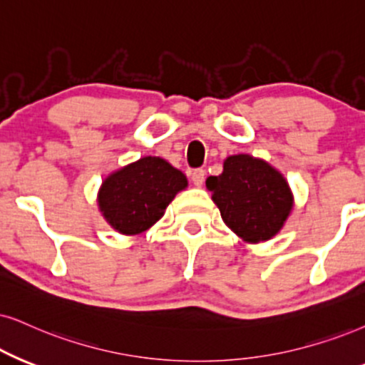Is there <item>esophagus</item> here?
I'll use <instances>...</instances> for the list:
<instances>
[{"label": "esophagus", "mask_w": 365, "mask_h": 365, "mask_svg": "<svg viewBox=\"0 0 365 365\" xmlns=\"http://www.w3.org/2000/svg\"><path fill=\"white\" fill-rule=\"evenodd\" d=\"M192 182H193V185H195V187L204 185V182H205V170H202V168L193 170V172H192Z\"/></svg>", "instance_id": "1"}]
</instances>
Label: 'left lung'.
I'll return each instance as SVG.
<instances>
[{
	"label": "left lung",
	"mask_w": 365,
	"mask_h": 365,
	"mask_svg": "<svg viewBox=\"0 0 365 365\" xmlns=\"http://www.w3.org/2000/svg\"><path fill=\"white\" fill-rule=\"evenodd\" d=\"M205 187L224 224L249 244L274 237L293 210V192L283 173L246 153L227 156L222 173L207 178Z\"/></svg>",
	"instance_id": "8db88e82"
}]
</instances>
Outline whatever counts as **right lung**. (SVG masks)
<instances>
[{"instance_id": "1", "label": "right lung", "mask_w": 365, "mask_h": 365, "mask_svg": "<svg viewBox=\"0 0 365 365\" xmlns=\"http://www.w3.org/2000/svg\"><path fill=\"white\" fill-rule=\"evenodd\" d=\"M188 180L160 156H143L109 173L98 192L99 212L116 232L138 236L163 217Z\"/></svg>"}]
</instances>
